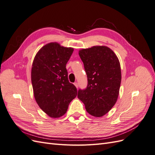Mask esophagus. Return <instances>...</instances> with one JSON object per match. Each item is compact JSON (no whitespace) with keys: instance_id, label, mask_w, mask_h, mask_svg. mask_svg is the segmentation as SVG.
Masks as SVG:
<instances>
[{"instance_id":"34e87169","label":"esophagus","mask_w":155,"mask_h":155,"mask_svg":"<svg viewBox=\"0 0 155 155\" xmlns=\"http://www.w3.org/2000/svg\"><path fill=\"white\" fill-rule=\"evenodd\" d=\"M74 85H75V86H76V88H78V83L77 82H76V83H74Z\"/></svg>"}]
</instances>
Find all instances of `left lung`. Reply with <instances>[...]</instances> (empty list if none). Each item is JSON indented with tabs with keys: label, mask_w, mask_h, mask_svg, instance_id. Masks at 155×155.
Returning a JSON list of instances; mask_svg holds the SVG:
<instances>
[{
	"label": "left lung",
	"mask_w": 155,
	"mask_h": 155,
	"mask_svg": "<svg viewBox=\"0 0 155 155\" xmlns=\"http://www.w3.org/2000/svg\"><path fill=\"white\" fill-rule=\"evenodd\" d=\"M88 84L79 89L78 97L88 113L95 117L107 114L114 105L119 95L121 80L120 61L110 48L94 46L79 50Z\"/></svg>",
	"instance_id": "obj_1"
}]
</instances>
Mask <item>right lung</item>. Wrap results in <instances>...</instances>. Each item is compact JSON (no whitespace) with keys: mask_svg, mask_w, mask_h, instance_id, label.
I'll list each match as a JSON object with an SVG mask.
<instances>
[{"mask_svg":"<svg viewBox=\"0 0 155 155\" xmlns=\"http://www.w3.org/2000/svg\"><path fill=\"white\" fill-rule=\"evenodd\" d=\"M58 43H50L37 53L32 64L31 83L36 102L51 118H59L77 96L68 79L66 64L73 53Z\"/></svg>","mask_w":155,"mask_h":155,"instance_id":"1","label":"right lung"}]
</instances>
